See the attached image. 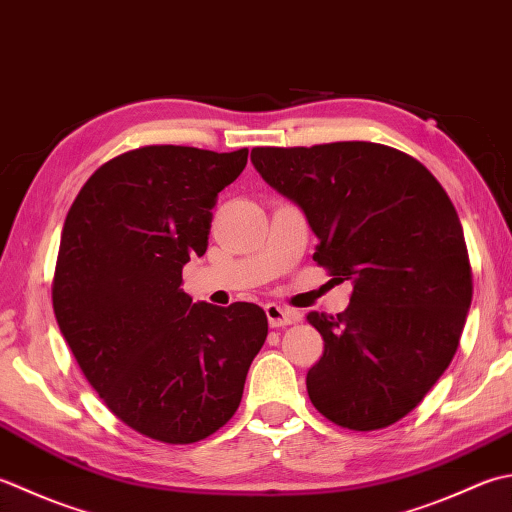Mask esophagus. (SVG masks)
<instances>
[{
	"mask_svg": "<svg viewBox=\"0 0 512 512\" xmlns=\"http://www.w3.org/2000/svg\"><path fill=\"white\" fill-rule=\"evenodd\" d=\"M264 310H266L268 324L273 326V328H284V326H290V324H295V319H297V315L293 313V310H286V308L277 306V304H266V306H264Z\"/></svg>",
	"mask_w": 512,
	"mask_h": 512,
	"instance_id": "esophagus-1",
	"label": "esophagus"
}]
</instances>
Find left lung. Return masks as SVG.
Listing matches in <instances>:
<instances>
[{
	"label": "left lung",
	"mask_w": 512,
	"mask_h": 512,
	"mask_svg": "<svg viewBox=\"0 0 512 512\" xmlns=\"http://www.w3.org/2000/svg\"><path fill=\"white\" fill-rule=\"evenodd\" d=\"M250 162L304 210L315 262L353 284L344 313L306 315L324 337L310 402L350 430L395 424L444 375L473 299L453 202L417 159L373 142L253 148Z\"/></svg>",
	"instance_id": "8db88e82"
}]
</instances>
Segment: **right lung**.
<instances>
[{"mask_svg":"<svg viewBox=\"0 0 512 512\" xmlns=\"http://www.w3.org/2000/svg\"><path fill=\"white\" fill-rule=\"evenodd\" d=\"M248 162L144 146L90 175L70 206L53 279L59 330L104 404L150 439L193 444L242 402L268 335L257 304H193L182 268L208 246L210 210Z\"/></svg>","mask_w":512,"mask_h":512,"instance_id":"add662e5","label":"right lung"}]
</instances>
